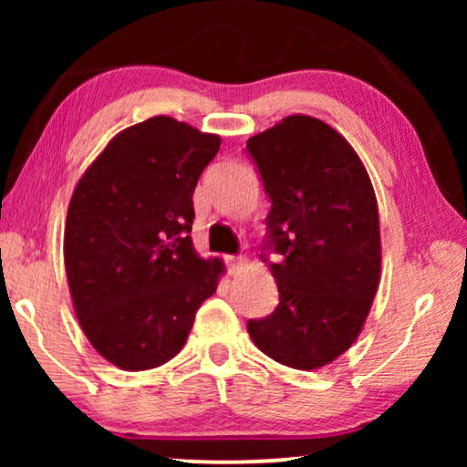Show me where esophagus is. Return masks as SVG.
Segmentation results:
<instances>
[{
	"mask_svg": "<svg viewBox=\"0 0 467 467\" xmlns=\"http://www.w3.org/2000/svg\"><path fill=\"white\" fill-rule=\"evenodd\" d=\"M246 265V259L244 257H227V272L235 276V274L242 272V267Z\"/></svg>",
	"mask_w": 467,
	"mask_h": 467,
	"instance_id": "34e87169",
	"label": "esophagus"
}]
</instances>
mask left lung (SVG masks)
I'll list each match as a JSON object with an SVG mask.
<instances>
[{
    "label": "left lung",
    "mask_w": 467,
    "mask_h": 467,
    "mask_svg": "<svg viewBox=\"0 0 467 467\" xmlns=\"http://www.w3.org/2000/svg\"><path fill=\"white\" fill-rule=\"evenodd\" d=\"M265 193L278 306L248 321L254 347L296 369H318L353 347L380 283L374 187L353 146L323 120L291 114L248 138ZM267 261V259H265Z\"/></svg>",
    "instance_id": "obj_1"
}]
</instances>
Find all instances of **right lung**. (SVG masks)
<instances>
[{"label":"right lung","instance_id":"add662e5","mask_svg":"<svg viewBox=\"0 0 467 467\" xmlns=\"http://www.w3.org/2000/svg\"><path fill=\"white\" fill-rule=\"evenodd\" d=\"M219 146L216 133L152 117L117 133L69 200L63 259L76 317L91 347L127 372L181 353L225 274L189 235L193 191Z\"/></svg>","mask_w":467,"mask_h":467}]
</instances>
